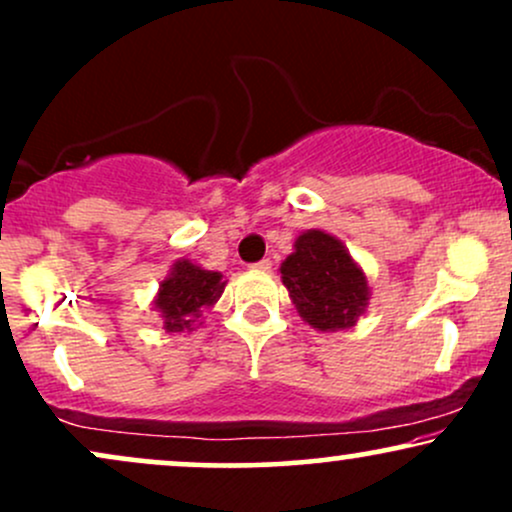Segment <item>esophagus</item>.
I'll return each mask as SVG.
<instances>
[{
  "mask_svg": "<svg viewBox=\"0 0 512 512\" xmlns=\"http://www.w3.org/2000/svg\"><path fill=\"white\" fill-rule=\"evenodd\" d=\"M252 272H269V269H272V262L269 260H260V262H255L252 264Z\"/></svg>",
  "mask_w": 512,
  "mask_h": 512,
  "instance_id": "1",
  "label": "esophagus"
}]
</instances>
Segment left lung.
Returning <instances> with one entry per match:
<instances>
[{"instance_id":"1","label":"left lung","mask_w":512,"mask_h":512,"mask_svg":"<svg viewBox=\"0 0 512 512\" xmlns=\"http://www.w3.org/2000/svg\"><path fill=\"white\" fill-rule=\"evenodd\" d=\"M279 272L298 315L315 330H349L366 313L370 301L366 272L332 233L320 228L303 231Z\"/></svg>"}]
</instances>
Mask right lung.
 <instances>
[{
  "label": "right lung",
  "instance_id": "1",
  "mask_svg": "<svg viewBox=\"0 0 512 512\" xmlns=\"http://www.w3.org/2000/svg\"><path fill=\"white\" fill-rule=\"evenodd\" d=\"M223 289L226 279L221 272H211L187 257H180L170 264L168 276L158 284L151 310L161 317L166 332H192L202 325V313L214 308Z\"/></svg>",
  "mask_w": 512,
  "mask_h": 512
}]
</instances>
